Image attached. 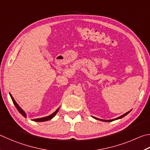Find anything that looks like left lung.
<instances>
[{
  "mask_svg": "<svg viewBox=\"0 0 150 150\" xmlns=\"http://www.w3.org/2000/svg\"><path fill=\"white\" fill-rule=\"evenodd\" d=\"M130 111H131V110H130ZM130 111H128V112H127V113H125V114H123V115H122L121 116L119 117H117V118H115V119H110V120H105V119H98V118L94 117H92L94 118V119H97V120H100V121H104V122H111V121H115V120H117V119H121V118H122V117H124L125 116H126V115H127V114H129V113L130 112Z\"/></svg>",
  "mask_w": 150,
  "mask_h": 150,
  "instance_id": "obj_1",
  "label": "left lung"
}]
</instances>
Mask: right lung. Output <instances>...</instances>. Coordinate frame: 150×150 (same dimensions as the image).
Segmentation results:
<instances>
[{
  "mask_svg": "<svg viewBox=\"0 0 150 150\" xmlns=\"http://www.w3.org/2000/svg\"><path fill=\"white\" fill-rule=\"evenodd\" d=\"M10 97H11V98H12V102H13V104H14V105L16 106V108H17V110H18V111L19 112H20L21 115H22L24 117H27V115H26V113H25V111H24L22 109H21L20 106H19V105L17 103V102H16V101H15V100L13 99V98L12 97V94H11L10 93ZM59 108H58V109H57V110L54 111V112L53 113H52L51 115H48V116H47V117H41V118H38V119H33V121H37V122H43V121H48V120H50V119H52L54 116H55L56 115V113H58V111H59Z\"/></svg>",
  "mask_w": 150,
  "mask_h": 150,
  "instance_id": "1",
  "label": "right lung"
}]
</instances>
